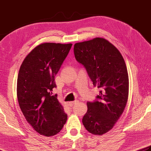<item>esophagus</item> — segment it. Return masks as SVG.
Returning <instances> with one entry per match:
<instances>
[{"mask_svg": "<svg viewBox=\"0 0 151 151\" xmlns=\"http://www.w3.org/2000/svg\"><path fill=\"white\" fill-rule=\"evenodd\" d=\"M78 103L77 100H76V101H70V102H69V105L70 106V107H72V106L75 105L76 103Z\"/></svg>", "mask_w": 151, "mask_h": 151, "instance_id": "esophagus-1", "label": "esophagus"}]
</instances>
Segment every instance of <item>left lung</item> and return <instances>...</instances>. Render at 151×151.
I'll return each mask as SVG.
<instances>
[{
    "label": "left lung",
    "instance_id": "left-lung-1",
    "mask_svg": "<svg viewBox=\"0 0 151 151\" xmlns=\"http://www.w3.org/2000/svg\"><path fill=\"white\" fill-rule=\"evenodd\" d=\"M74 54L94 86L101 90L96 100L87 102L82 123L90 134L101 135L113 128L128 101L129 78L124 60L119 50L103 38L76 43Z\"/></svg>",
    "mask_w": 151,
    "mask_h": 151
}]
</instances>
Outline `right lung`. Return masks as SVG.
<instances>
[{"instance_id": "right-lung-1", "label": "right lung", "mask_w": 151, "mask_h": 151, "mask_svg": "<svg viewBox=\"0 0 151 151\" xmlns=\"http://www.w3.org/2000/svg\"><path fill=\"white\" fill-rule=\"evenodd\" d=\"M72 44L42 43L23 60L17 81V96L26 120L46 137L55 135L66 123L67 115L55 95V76Z\"/></svg>"}]
</instances>
